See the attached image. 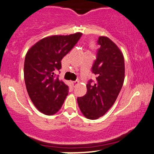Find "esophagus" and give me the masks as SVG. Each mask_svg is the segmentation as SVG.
Returning a JSON list of instances; mask_svg holds the SVG:
<instances>
[{"label": "esophagus", "instance_id": "esophagus-1", "mask_svg": "<svg viewBox=\"0 0 154 154\" xmlns=\"http://www.w3.org/2000/svg\"><path fill=\"white\" fill-rule=\"evenodd\" d=\"M72 84H73V85H74V86H76V85H77V84H79V81L78 80L73 81V82H72Z\"/></svg>", "mask_w": 154, "mask_h": 154}]
</instances>
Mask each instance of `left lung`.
Returning a JSON list of instances; mask_svg holds the SVG:
<instances>
[{
  "mask_svg": "<svg viewBox=\"0 0 154 154\" xmlns=\"http://www.w3.org/2000/svg\"><path fill=\"white\" fill-rule=\"evenodd\" d=\"M100 48L92 67L97 76L94 84L89 81L87 93L77 98L80 111L85 118L96 120L102 117L114 104L124 84V58L118 47L107 36L98 40Z\"/></svg>",
  "mask_w": 154,
  "mask_h": 154,
  "instance_id": "1",
  "label": "left lung"
}]
</instances>
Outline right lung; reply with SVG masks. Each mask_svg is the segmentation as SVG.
Masks as SVG:
<instances>
[{
    "label": "right lung",
    "instance_id": "1",
    "mask_svg": "<svg viewBox=\"0 0 154 154\" xmlns=\"http://www.w3.org/2000/svg\"><path fill=\"white\" fill-rule=\"evenodd\" d=\"M82 33L53 35L37 42L27 52L24 79L30 100L39 112L55 114L63 105L69 87L55 72L61 68L62 58L77 43Z\"/></svg>",
    "mask_w": 154,
    "mask_h": 154
}]
</instances>
